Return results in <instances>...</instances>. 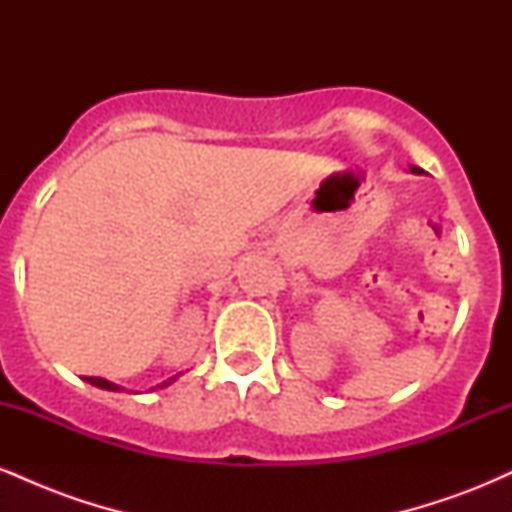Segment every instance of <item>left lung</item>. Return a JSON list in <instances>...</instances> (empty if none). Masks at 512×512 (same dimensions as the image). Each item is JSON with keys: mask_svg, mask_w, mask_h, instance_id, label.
Listing matches in <instances>:
<instances>
[{"mask_svg": "<svg viewBox=\"0 0 512 512\" xmlns=\"http://www.w3.org/2000/svg\"><path fill=\"white\" fill-rule=\"evenodd\" d=\"M411 173H416V175H421V173H424V170H421V168H416V166H411Z\"/></svg>", "mask_w": 512, "mask_h": 512, "instance_id": "obj_1", "label": "left lung"}]
</instances>
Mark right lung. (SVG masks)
<instances>
[{
	"instance_id": "right-lung-1",
	"label": "right lung",
	"mask_w": 512,
	"mask_h": 512,
	"mask_svg": "<svg viewBox=\"0 0 512 512\" xmlns=\"http://www.w3.org/2000/svg\"><path fill=\"white\" fill-rule=\"evenodd\" d=\"M178 378V375H173V378L170 380H166V383H161V385H156V387H168L170 383H173V380ZM86 383H91V385H96V387H101V390H110V392H120V385H115V383H110V380H105V378H84ZM156 387H151V390H156Z\"/></svg>"
}]
</instances>
